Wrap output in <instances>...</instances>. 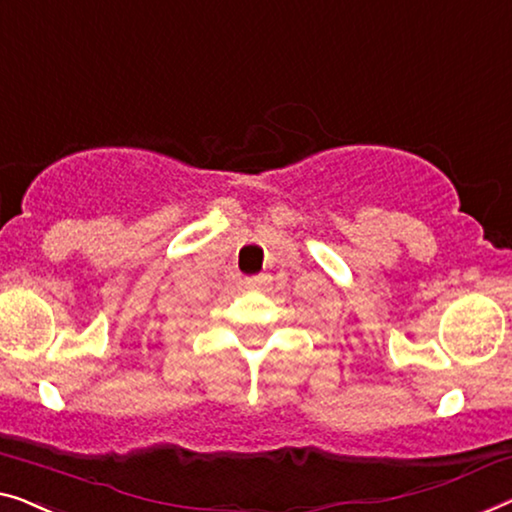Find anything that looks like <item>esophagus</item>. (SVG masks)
<instances>
[{
  "mask_svg": "<svg viewBox=\"0 0 512 512\" xmlns=\"http://www.w3.org/2000/svg\"><path fill=\"white\" fill-rule=\"evenodd\" d=\"M246 289H262V285H266V276H248L243 280Z\"/></svg>",
  "mask_w": 512,
  "mask_h": 512,
  "instance_id": "esophagus-1",
  "label": "esophagus"
}]
</instances>
